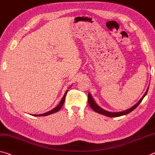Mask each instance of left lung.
Here are the masks:
<instances>
[{"instance_id":"1","label":"left lung","mask_w":155,"mask_h":155,"mask_svg":"<svg viewBox=\"0 0 155 155\" xmlns=\"http://www.w3.org/2000/svg\"><path fill=\"white\" fill-rule=\"evenodd\" d=\"M148 88L147 89L146 92L145 94H143V97H141V99H140L138 102L136 104L133 106L131 107L130 108L127 109L126 110H124V111H122V112H108V111H106V110H105L104 109H102L101 107H99V105H98L97 104H96L95 101L93 99V98L92 97V96H91L90 93L88 94V104H89L90 106L91 107V108H92L94 111H95L97 113H99L101 114H103V115H105V116H107V117H120V116H123V115H126L127 114H129L130 112H131L132 111H133V110L137 108V107L138 106V105L140 104V103L142 101V100H143V98L145 97V96L147 94V93H148Z\"/></svg>"}]
</instances>
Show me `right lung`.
I'll use <instances>...</instances> for the list:
<instances>
[{"label":"right lung","mask_w":155,"mask_h":155,"mask_svg":"<svg viewBox=\"0 0 155 155\" xmlns=\"http://www.w3.org/2000/svg\"><path fill=\"white\" fill-rule=\"evenodd\" d=\"M68 91V90H67V91H66V92H65L64 96H63V98H62V99H61V101L60 104H58L56 107H54V108L52 109L51 110H50V111L48 112L44 113V114H34L33 116H35V117H41H41H43V116H47V115H50V114H53V113H55V112H58V110H59L61 108V107H62L63 104H64L66 94H67Z\"/></svg>","instance_id":"right-lung-1"}]
</instances>
